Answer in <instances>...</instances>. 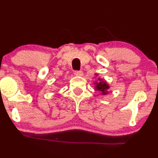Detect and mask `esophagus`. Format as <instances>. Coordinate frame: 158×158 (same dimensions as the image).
I'll list each match as a JSON object with an SVG mask.
<instances>
[{"label": "esophagus", "instance_id": "1", "mask_svg": "<svg viewBox=\"0 0 158 158\" xmlns=\"http://www.w3.org/2000/svg\"><path fill=\"white\" fill-rule=\"evenodd\" d=\"M83 72L82 71H78V70H77V71H75L74 72V75L75 76H77V77H82L83 76Z\"/></svg>", "mask_w": 158, "mask_h": 158}]
</instances>
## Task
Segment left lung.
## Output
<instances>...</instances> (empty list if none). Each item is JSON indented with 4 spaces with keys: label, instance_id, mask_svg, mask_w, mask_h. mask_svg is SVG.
Listing matches in <instances>:
<instances>
[{
    "label": "left lung",
    "instance_id": "left-lung-1",
    "mask_svg": "<svg viewBox=\"0 0 158 158\" xmlns=\"http://www.w3.org/2000/svg\"><path fill=\"white\" fill-rule=\"evenodd\" d=\"M97 76V74H96ZM95 85V89L99 90V91L102 92V95H106L108 94V90L109 89V85L106 82V80L104 79H100V78H98V81L94 82Z\"/></svg>",
    "mask_w": 158,
    "mask_h": 158
}]
</instances>
